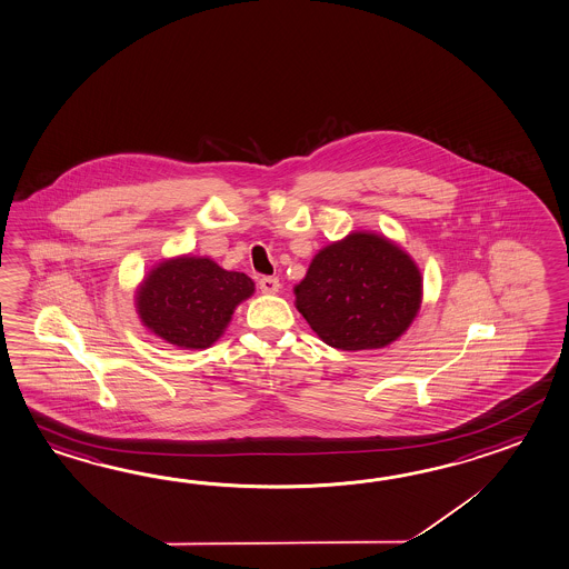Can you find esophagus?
I'll list each match as a JSON object with an SVG mask.
<instances>
[{"instance_id":"34e87169","label":"esophagus","mask_w":569,"mask_h":569,"mask_svg":"<svg viewBox=\"0 0 569 569\" xmlns=\"http://www.w3.org/2000/svg\"><path fill=\"white\" fill-rule=\"evenodd\" d=\"M259 290L263 293H278L279 291V279L278 278H266L259 279Z\"/></svg>"}]
</instances>
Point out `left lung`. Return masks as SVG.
Listing matches in <instances>:
<instances>
[{
  "label": "left lung",
  "mask_w": 569,
  "mask_h": 569,
  "mask_svg": "<svg viewBox=\"0 0 569 569\" xmlns=\"http://www.w3.org/2000/svg\"><path fill=\"white\" fill-rule=\"evenodd\" d=\"M293 293L296 308L322 341L363 351L405 335L420 310L422 278L392 240L351 232L318 251Z\"/></svg>",
  "instance_id": "left-lung-1"
}]
</instances>
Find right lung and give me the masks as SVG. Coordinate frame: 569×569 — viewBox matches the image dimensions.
<instances>
[{"instance_id":"right-lung-1","label":"right lung","mask_w":569,"mask_h":569,"mask_svg":"<svg viewBox=\"0 0 569 569\" xmlns=\"http://www.w3.org/2000/svg\"><path fill=\"white\" fill-rule=\"evenodd\" d=\"M253 279L227 271L208 257H176L152 269L137 291V312L147 329L181 349H208L251 298Z\"/></svg>"}]
</instances>
